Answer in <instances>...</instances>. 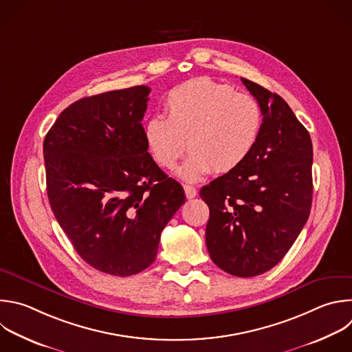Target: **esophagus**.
Returning <instances> with one entry per match:
<instances>
[{
    "mask_svg": "<svg viewBox=\"0 0 352 352\" xmlns=\"http://www.w3.org/2000/svg\"><path fill=\"white\" fill-rule=\"evenodd\" d=\"M184 190H185V195H186L188 199H193V197H196V195H197L196 188H193V186H190V185H184Z\"/></svg>",
    "mask_w": 352,
    "mask_h": 352,
    "instance_id": "1",
    "label": "esophagus"
}]
</instances>
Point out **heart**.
<instances>
[{
    "instance_id": "obj_1",
    "label": "heart",
    "mask_w": 352,
    "mask_h": 352,
    "mask_svg": "<svg viewBox=\"0 0 352 352\" xmlns=\"http://www.w3.org/2000/svg\"><path fill=\"white\" fill-rule=\"evenodd\" d=\"M166 114L152 116L144 138L152 159L174 168L186 151L189 157L178 175L199 181L212 170L229 173L254 151L264 126L260 102L230 85L197 77L173 88L166 96Z\"/></svg>"
}]
</instances>
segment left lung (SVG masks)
I'll return each instance as SVG.
<instances>
[{
    "label": "left lung",
    "instance_id": "1",
    "mask_svg": "<svg viewBox=\"0 0 352 352\" xmlns=\"http://www.w3.org/2000/svg\"><path fill=\"white\" fill-rule=\"evenodd\" d=\"M264 111L252 155L200 189L210 208L206 245L212 263L241 278L274 268L304 228L312 203V142L286 100L241 78Z\"/></svg>",
    "mask_w": 352,
    "mask_h": 352
}]
</instances>
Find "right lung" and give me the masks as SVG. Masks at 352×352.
<instances>
[{
	"label": "right lung",
	"instance_id": "add662e5",
	"mask_svg": "<svg viewBox=\"0 0 352 352\" xmlns=\"http://www.w3.org/2000/svg\"><path fill=\"white\" fill-rule=\"evenodd\" d=\"M151 88L137 85L67 106L44 140L52 212L92 268L130 276L156 258L160 235L185 203L156 164L141 124Z\"/></svg>",
	"mask_w": 352,
	"mask_h": 352
}]
</instances>
